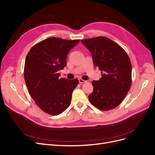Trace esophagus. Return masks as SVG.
<instances>
[{
    "mask_svg": "<svg viewBox=\"0 0 155 155\" xmlns=\"http://www.w3.org/2000/svg\"><path fill=\"white\" fill-rule=\"evenodd\" d=\"M79 83H86L87 81H85V80H83V79H82L81 78H79Z\"/></svg>",
    "mask_w": 155,
    "mask_h": 155,
    "instance_id": "obj_1",
    "label": "esophagus"
}]
</instances>
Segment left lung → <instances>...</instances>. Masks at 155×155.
Here are the masks:
<instances>
[{
    "label": "left lung",
    "instance_id": "obj_1",
    "mask_svg": "<svg viewBox=\"0 0 155 155\" xmlns=\"http://www.w3.org/2000/svg\"><path fill=\"white\" fill-rule=\"evenodd\" d=\"M92 54L95 66L101 71L99 81H92L90 102L100 110H113L123 102L132 84V65L126 51L104 36L81 40Z\"/></svg>",
    "mask_w": 155,
    "mask_h": 155
}]
</instances>
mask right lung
<instances>
[{
  "label": "right lung",
  "instance_id": "obj_1",
  "mask_svg": "<svg viewBox=\"0 0 155 155\" xmlns=\"http://www.w3.org/2000/svg\"><path fill=\"white\" fill-rule=\"evenodd\" d=\"M79 40L51 37L35 44L28 51L24 78L29 94L36 105L48 114L57 115L68 107L78 79L59 78L66 66V57Z\"/></svg>",
  "mask_w": 155,
  "mask_h": 155
}]
</instances>
